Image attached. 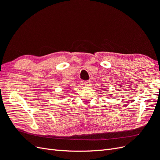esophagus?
<instances>
[{"mask_svg": "<svg viewBox=\"0 0 160 160\" xmlns=\"http://www.w3.org/2000/svg\"><path fill=\"white\" fill-rule=\"evenodd\" d=\"M84 84H85V86H88V87L91 86V85L90 81H84Z\"/></svg>", "mask_w": 160, "mask_h": 160, "instance_id": "34e87169", "label": "esophagus"}]
</instances>
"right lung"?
Masks as SVG:
<instances>
[{
	"mask_svg": "<svg viewBox=\"0 0 160 160\" xmlns=\"http://www.w3.org/2000/svg\"><path fill=\"white\" fill-rule=\"evenodd\" d=\"M61 98H65V97H61Z\"/></svg>",
	"mask_w": 160,
	"mask_h": 160,
	"instance_id": "right-lung-1",
	"label": "right lung"
}]
</instances>
